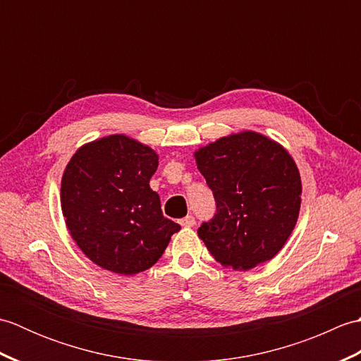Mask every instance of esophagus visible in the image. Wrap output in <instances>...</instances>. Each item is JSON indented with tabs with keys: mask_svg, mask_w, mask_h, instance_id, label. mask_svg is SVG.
Masks as SVG:
<instances>
[{
	"mask_svg": "<svg viewBox=\"0 0 361 361\" xmlns=\"http://www.w3.org/2000/svg\"><path fill=\"white\" fill-rule=\"evenodd\" d=\"M180 225L185 228H192L195 225V217L194 216H186L185 219L180 220Z\"/></svg>",
	"mask_w": 361,
	"mask_h": 361,
	"instance_id": "obj_1",
	"label": "esophagus"
}]
</instances>
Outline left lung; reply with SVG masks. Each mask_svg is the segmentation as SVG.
<instances>
[{
	"label": "left lung",
	"mask_w": 361,
	"mask_h": 361,
	"mask_svg": "<svg viewBox=\"0 0 361 361\" xmlns=\"http://www.w3.org/2000/svg\"><path fill=\"white\" fill-rule=\"evenodd\" d=\"M197 167L216 200L198 228L214 259L250 270L273 259L296 225L301 176L288 152L255 132L220 137L195 152Z\"/></svg>",
	"instance_id": "left-lung-1"
}]
</instances>
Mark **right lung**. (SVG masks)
<instances>
[{
  "instance_id": "right-lung-1",
  "label": "right lung",
  "mask_w": 361,
  "mask_h": 361,
  "mask_svg": "<svg viewBox=\"0 0 361 361\" xmlns=\"http://www.w3.org/2000/svg\"><path fill=\"white\" fill-rule=\"evenodd\" d=\"M158 155L124 135L83 145L62 178V211L83 255L119 274L147 270L181 226L163 216L150 189Z\"/></svg>"
}]
</instances>
